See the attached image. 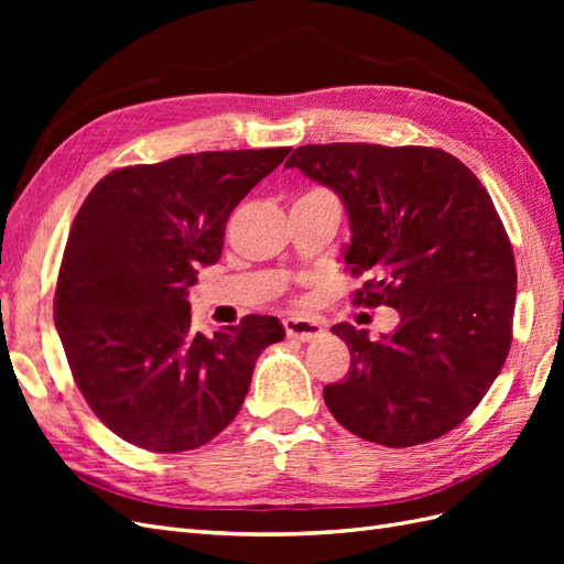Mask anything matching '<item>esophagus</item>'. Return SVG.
I'll return each mask as SVG.
<instances>
[{"mask_svg": "<svg viewBox=\"0 0 564 564\" xmlns=\"http://www.w3.org/2000/svg\"><path fill=\"white\" fill-rule=\"evenodd\" d=\"M284 332L289 338H296V340H315L324 334V327L317 319H308V317H286L284 322Z\"/></svg>", "mask_w": 564, "mask_h": 564, "instance_id": "obj_1", "label": "esophagus"}]
</instances>
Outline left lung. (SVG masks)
Listing matches in <instances>:
<instances>
[{"label":"left lung","mask_w":564,"mask_h":564,"mask_svg":"<svg viewBox=\"0 0 564 564\" xmlns=\"http://www.w3.org/2000/svg\"><path fill=\"white\" fill-rule=\"evenodd\" d=\"M284 166L332 187L350 218L357 305L400 313L371 340L340 322L350 371L324 386L334 419L383 447L442 437L473 414L513 338L516 259L485 185L437 148L301 145Z\"/></svg>","instance_id":"8db88e82"}]
</instances>
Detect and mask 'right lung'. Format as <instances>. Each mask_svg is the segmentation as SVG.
Returning a JSON list of instances; mask_svg holds the SVG:
<instances>
[{
  "mask_svg": "<svg viewBox=\"0 0 564 564\" xmlns=\"http://www.w3.org/2000/svg\"><path fill=\"white\" fill-rule=\"evenodd\" d=\"M289 150L115 169L79 207L54 319L84 400L131 445L160 454L207 445L240 412L256 357L284 338L270 315L204 336L185 294L220 259L232 209Z\"/></svg>",
  "mask_w": 564,
  "mask_h": 564,
  "instance_id": "obj_1",
  "label": "right lung"
}]
</instances>
